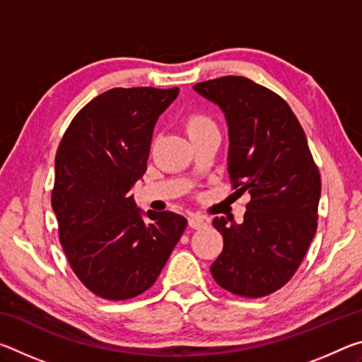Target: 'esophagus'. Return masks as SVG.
Instances as JSON below:
<instances>
[{"label": "esophagus", "instance_id": "1", "mask_svg": "<svg viewBox=\"0 0 362 362\" xmlns=\"http://www.w3.org/2000/svg\"><path fill=\"white\" fill-rule=\"evenodd\" d=\"M188 225L192 226V228H194V230L204 228V226L209 225V218L203 217V216H196V214H192V216L188 217Z\"/></svg>", "mask_w": 362, "mask_h": 362}]
</instances>
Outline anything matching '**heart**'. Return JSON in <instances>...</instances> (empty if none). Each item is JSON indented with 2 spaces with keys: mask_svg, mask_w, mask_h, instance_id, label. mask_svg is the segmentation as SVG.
<instances>
[{
  "mask_svg": "<svg viewBox=\"0 0 362 362\" xmlns=\"http://www.w3.org/2000/svg\"><path fill=\"white\" fill-rule=\"evenodd\" d=\"M185 127L189 139L198 137L201 134H204L211 129H216V122L212 121L211 116H207L204 113H193L189 115L187 121H185Z\"/></svg>",
  "mask_w": 362,
  "mask_h": 362,
  "instance_id": "heart-1",
  "label": "heart"
}]
</instances>
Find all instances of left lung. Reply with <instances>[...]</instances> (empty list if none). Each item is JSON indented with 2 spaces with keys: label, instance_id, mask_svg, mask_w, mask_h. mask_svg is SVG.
I'll return each mask as SVG.
<instances>
[{
  "label": "left lung",
  "instance_id": "1",
  "mask_svg": "<svg viewBox=\"0 0 362 362\" xmlns=\"http://www.w3.org/2000/svg\"><path fill=\"white\" fill-rule=\"evenodd\" d=\"M193 89L225 113L230 180L236 193L250 194L243 223L214 218L223 249L211 273L235 296L265 297L293 276L313 241L320 170L297 116L273 90L244 76L209 79Z\"/></svg>",
  "mask_w": 362,
  "mask_h": 362
}]
</instances>
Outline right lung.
Returning <instances> with one entry per match:
<instances>
[{"label":"right lung","mask_w":362,"mask_h":362,"mask_svg":"<svg viewBox=\"0 0 362 362\" xmlns=\"http://www.w3.org/2000/svg\"><path fill=\"white\" fill-rule=\"evenodd\" d=\"M179 88H115L70 122L56 155L51 196L59 240L78 279L105 300L137 297L155 284L187 218L146 212L129 193L146 170L153 129Z\"/></svg>","instance_id":"1"}]
</instances>
